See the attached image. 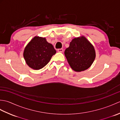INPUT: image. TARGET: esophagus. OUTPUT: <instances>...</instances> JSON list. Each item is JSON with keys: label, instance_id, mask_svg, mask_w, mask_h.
Instances as JSON below:
<instances>
[{"label": "esophagus", "instance_id": "34e87169", "mask_svg": "<svg viewBox=\"0 0 120 120\" xmlns=\"http://www.w3.org/2000/svg\"><path fill=\"white\" fill-rule=\"evenodd\" d=\"M57 50H58V52H63V49H62V48H60V49H58Z\"/></svg>", "mask_w": 120, "mask_h": 120}]
</instances>
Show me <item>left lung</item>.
<instances>
[{
	"instance_id": "left-lung-1",
	"label": "left lung",
	"mask_w": 120,
	"mask_h": 120,
	"mask_svg": "<svg viewBox=\"0 0 120 120\" xmlns=\"http://www.w3.org/2000/svg\"><path fill=\"white\" fill-rule=\"evenodd\" d=\"M64 55L71 68L81 72L91 67L95 58V51L91 43L82 36L72 40Z\"/></svg>"
}]
</instances>
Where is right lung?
<instances>
[{
    "label": "right lung",
    "instance_id": "right-lung-1",
    "mask_svg": "<svg viewBox=\"0 0 120 120\" xmlns=\"http://www.w3.org/2000/svg\"><path fill=\"white\" fill-rule=\"evenodd\" d=\"M56 53L53 45L45 38L35 37L25 47L23 56L27 64L37 70L44 67Z\"/></svg>",
    "mask_w": 120,
    "mask_h": 120
}]
</instances>
